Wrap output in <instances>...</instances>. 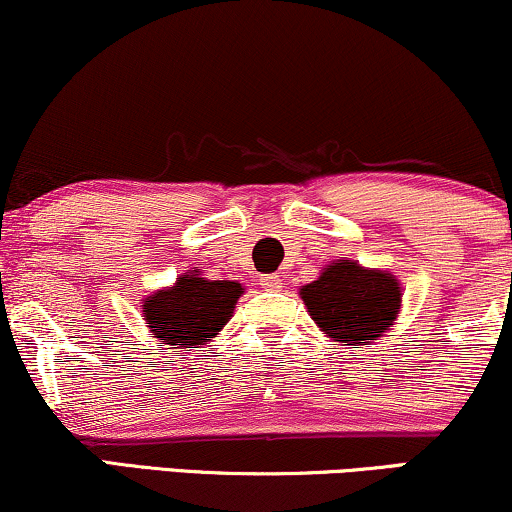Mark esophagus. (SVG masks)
Masks as SVG:
<instances>
[{
	"instance_id": "1",
	"label": "esophagus",
	"mask_w": 512,
	"mask_h": 512,
	"mask_svg": "<svg viewBox=\"0 0 512 512\" xmlns=\"http://www.w3.org/2000/svg\"><path fill=\"white\" fill-rule=\"evenodd\" d=\"M260 281H262V288H267V290H278V288H281V276H276V274L262 276Z\"/></svg>"
}]
</instances>
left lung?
<instances>
[{
	"mask_svg": "<svg viewBox=\"0 0 512 512\" xmlns=\"http://www.w3.org/2000/svg\"><path fill=\"white\" fill-rule=\"evenodd\" d=\"M300 295L321 331L347 345L390 331L401 304L397 278L352 260L333 262L314 283L302 286Z\"/></svg>",
	"mask_w": 512,
	"mask_h": 512,
	"instance_id": "left-lung-1",
	"label": "left lung"
}]
</instances>
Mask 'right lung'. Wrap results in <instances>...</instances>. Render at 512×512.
I'll return each instance as SVG.
<instances>
[{
    "label": "right lung",
    "mask_w": 512,
    "mask_h": 512,
    "mask_svg": "<svg viewBox=\"0 0 512 512\" xmlns=\"http://www.w3.org/2000/svg\"><path fill=\"white\" fill-rule=\"evenodd\" d=\"M241 295L243 286L236 281L186 274L172 288L146 297L144 314L163 345H203L222 331Z\"/></svg>",
    "instance_id": "obj_1"
}]
</instances>
